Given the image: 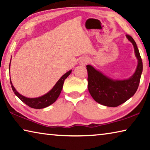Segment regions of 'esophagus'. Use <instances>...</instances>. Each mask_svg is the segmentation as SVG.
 Here are the masks:
<instances>
[{
    "instance_id": "esophagus-1",
    "label": "esophagus",
    "mask_w": 150,
    "mask_h": 150,
    "mask_svg": "<svg viewBox=\"0 0 150 150\" xmlns=\"http://www.w3.org/2000/svg\"><path fill=\"white\" fill-rule=\"evenodd\" d=\"M89 62V59H88V57L86 56H83V57H81L80 60H79V63L81 65H85Z\"/></svg>"
}]
</instances>
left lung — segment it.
Listing matches in <instances>:
<instances>
[{"label": "left lung", "instance_id": "1", "mask_svg": "<svg viewBox=\"0 0 150 150\" xmlns=\"http://www.w3.org/2000/svg\"><path fill=\"white\" fill-rule=\"evenodd\" d=\"M126 38L132 43L137 66L135 72L128 79L114 80L105 76L91 65H87L88 88L96 102L108 107H117L133 96L137 91L143 70V64L136 42L131 36Z\"/></svg>", "mask_w": 150, "mask_h": 150}]
</instances>
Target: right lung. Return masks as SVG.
Instances as JSON below:
<instances>
[{"label":"right lung","instance_id":"1","mask_svg":"<svg viewBox=\"0 0 150 150\" xmlns=\"http://www.w3.org/2000/svg\"><path fill=\"white\" fill-rule=\"evenodd\" d=\"M10 66H11V62H10ZM9 70H10V66H9ZM71 72H72V70H69L68 72L64 74L58 80V82L56 83L54 86L48 93H46V94L40 97H38L35 98H26L25 96H24L21 95V94H19L13 86V83L11 82V78H10V81H11V87L14 93L22 102H23L24 104H26L27 105H28L29 107L33 108L42 109V108H45L46 107L49 106V105L52 104L54 102H56V100H57V98H58L59 96H60L61 91H62L64 82L66 78L70 74Z\"/></svg>","mask_w":150,"mask_h":150}]
</instances>
